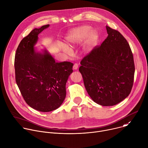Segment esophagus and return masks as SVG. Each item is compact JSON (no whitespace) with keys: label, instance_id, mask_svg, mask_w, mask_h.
Returning a JSON list of instances; mask_svg holds the SVG:
<instances>
[{"label":"esophagus","instance_id":"1","mask_svg":"<svg viewBox=\"0 0 148 148\" xmlns=\"http://www.w3.org/2000/svg\"><path fill=\"white\" fill-rule=\"evenodd\" d=\"M78 67V64L77 63H74V66H73V69L74 70H77Z\"/></svg>","mask_w":148,"mask_h":148}]
</instances>
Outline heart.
<instances>
[{"mask_svg": "<svg viewBox=\"0 0 148 148\" xmlns=\"http://www.w3.org/2000/svg\"><path fill=\"white\" fill-rule=\"evenodd\" d=\"M91 28L88 25H83L71 30L66 36V42L73 46L80 43L86 37L84 42V47L89 49L93 46L97 42L98 35L95 31H90ZM63 50L66 52L70 51L69 48L63 45Z\"/></svg>", "mask_w": 148, "mask_h": 148, "instance_id": "1", "label": "heart"}]
</instances>
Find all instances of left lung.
I'll return each mask as SVG.
<instances>
[{
  "label": "left lung",
  "mask_w": 148,
  "mask_h": 148,
  "mask_svg": "<svg viewBox=\"0 0 148 148\" xmlns=\"http://www.w3.org/2000/svg\"><path fill=\"white\" fill-rule=\"evenodd\" d=\"M106 29L108 37L82 59L79 71L92 99L100 105L110 106L121 102L130 93L135 65L126 39L109 26Z\"/></svg>",
  "instance_id": "obj_1"
}]
</instances>
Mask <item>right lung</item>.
Wrapping results in <instances>:
<instances>
[{"mask_svg":"<svg viewBox=\"0 0 148 148\" xmlns=\"http://www.w3.org/2000/svg\"><path fill=\"white\" fill-rule=\"evenodd\" d=\"M49 26L35 28L24 37L14 59L16 81L24 101L32 108L42 112L56 110L62 104L73 66L70 62H55L46 50L42 53L35 51L39 34Z\"/></svg>","mask_w":148,"mask_h":148,"instance_id":"add662e5","label":"right lung"}]
</instances>
